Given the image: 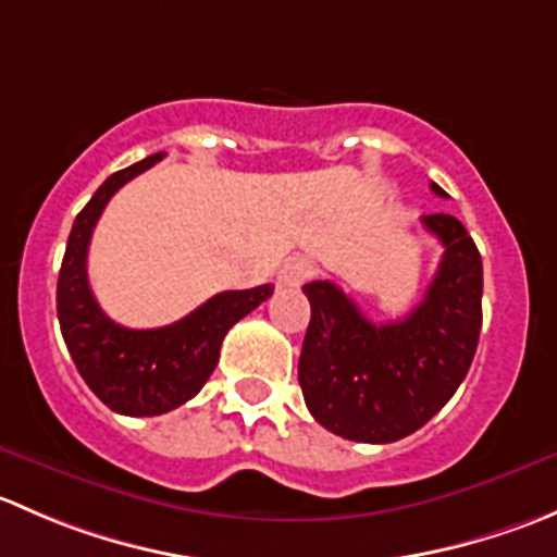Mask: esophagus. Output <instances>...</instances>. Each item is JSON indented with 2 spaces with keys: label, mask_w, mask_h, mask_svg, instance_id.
<instances>
[{
  "label": "esophagus",
  "mask_w": 557,
  "mask_h": 557,
  "mask_svg": "<svg viewBox=\"0 0 557 557\" xmlns=\"http://www.w3.org/2000/svg\"><path fill=\"white\" fill-rule=\"evenodd\" d=\"M312 274H314V263L310 261V258L294 256V258H288V261L283 263V269H280V283L296 288V285L307 283Z\"/></svg>",
  "instance_id": "34e87169"
}]
</instances>
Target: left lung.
<instances>
[{
	"instance_id": "8db88e82",
	"label": "left lung",
	"mask_w": 557,
	"mask_h": 557,
	"mask_svg": "<svg viewBox=\"0 0 557 557\" xmlns=\"http://www.w3.org/2000/svg\"><path fill=\"white\" fill-rule=\"evenodd\" d=\"M436 196H447L431 183ZM440 269L407 318L372 323L331 280L305 285L312 318L299 356L307 409L331 434L387 445L414 434L453 398L482 325V258L458 218L423 215Z\"/></svg>"
}]
</instances>
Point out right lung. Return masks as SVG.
<instances>
[{"mask_svg":"<svg viewBox=\"0 0 557 557\" xmlns=\"http://www.w3.org/2000/svg\"><path fill=\"white\" fill-rule=\"evenodd\" d=\"M161 156H148L99 185L72 223L55 288L61 334L77 372L102 404L128 418H153L194 398L218 367L228 329L274 294V285L223 290L164 329H126L107 318L94 299L86 272L94 226L112 194L150 170Z\"/></svg>","mask_w":557,"mask_h":557,"instance_id":"right-lung-1","label":"right lung"}]
</instances>
